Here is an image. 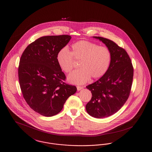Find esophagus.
<instances>
[{
  "label": "esophagus",
  "instance_id": "34e87169",
  "mask_svg": "<svg viewBox=\"0 0 152 152\" xmlns=\"http://www.w3.org/2000/svg\"><path fill=\"white\" fill-rule=\"evenodd\" d=\"M83 88V87H81V86H77V91H80V90H81Z\"/></svg>",
  "mask_w": 152,
  "mask_h": 152
}]
</instances>
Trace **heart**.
<instances>
[{"mask_svg":"<svg viewBox=\"0 0 152 152\" xmlns=\"http://www.w3.org/2000/svg\"><path fill=\"white\" fill-rule=\"evenodd\" d=\"M80 60V69L74 71L68 81L76 84H83L91 77L96 79L103 76L108 69L111 62V52L108 48L86 40H81L71 45L70 52L67 47L58 51L56 56L58 64L65 73L71 72L75 61Z\"/></svg>","mask_w":152,"mask_h":152,"instance_id":"heart-1","label":"heart"}]
</instances>
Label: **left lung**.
Segmentation results:
<instances>
[{
    "instance_id": "1",
    "label": "left lung",
    "mask_w": 152,
    "mask_h": 152,
    "mask_svg": "<svg viewBox=\"0 0 152 152\" xmlns=\"http://www.w3.org/2000/svg\"><path fill=\"white\" fill-rule=\"evenodd\" d=\"M105 44L111 52L108 69L100 79L86 87L92 98L86 106L87 113L102 118L115 114L128 100L133 78V67L126 51L114 42L94 36Z\"/></svg>"
}]
</instances>
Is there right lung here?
<instances>
[{
  "mask_svg": "<svg viewBox=\"0 0 152 152\" xmlns=\"http://www.w3.org/2000/svg\"><path fill=\"white\" fill-rule=\"evenodd\" d=\"M71 39L67 35L43 36L22 53L18 68L22 94L29 107L41 115H57L77 91L75 86L64 83L65 74L56 60L58 52Z\"/></svg>",
  "mask_w": 152,
  "mask_h": 152,
  "instance_id": "right-lung-1",
  "label": "right lung"
}]
</instances>
